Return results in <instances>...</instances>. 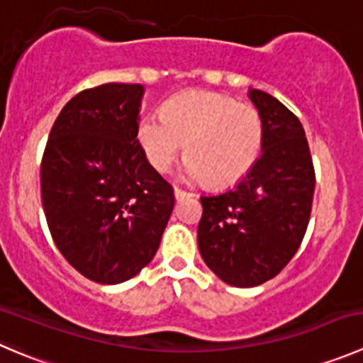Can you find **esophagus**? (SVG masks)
<instances>
[{"label": "esophagus", "mask_w": 363, "mask_h": 363, "mask_svg": "<svg viewBox=\"0 0 363 363\" xmlns=\"http://www.w3.org/2000/svg\"><path fill=\"white\" fill-rule=\"evenodd\" d=\"M174 195H175V200H184V199H189V196H193V193L184 191V189L181 188H174Z\"/></svg>", "instance_id": "34e87169"}]
</instances>
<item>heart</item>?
<instances>
[{"label": "heart", "mask_w": 363, "mask_h": 363, "mask_svg": "<svg viewBox=\"0 0 363 363\" xmlns=\"http://www.w3.org/2000/svg\"><path fill=\"white\" fill-rule=\"evenodd\" d=\"M138 143L157 172L170 170L184 149L189 179L225 188L259 160L264 121L257 108L227 94L188 90L167 101L161 113L142 117Z\"/></svg>", "instance_id": "heart-1"}]
</instances>
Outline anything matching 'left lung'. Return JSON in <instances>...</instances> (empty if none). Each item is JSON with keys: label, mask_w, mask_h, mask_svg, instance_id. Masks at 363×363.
<instances>
[{"label": "left lung", "mask_w": 363, "mask_h": 363, "mask_svg": "<svg viewBox=\"0 0 363 363\" xmlns=\"http://www.w3.org/2000/svg\"><path fill=\"white\" fill-rule=\"evenodd\" d=\"M264 121V145L232 189L200 196L199 250L214 275L234 287L277 277L298 252L311 220L314 164L301 122L279 99L250 88Z\"/></svg>", "instance_id": "1"}]
</instances>
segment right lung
Instances as JSON below:
<instances>
[{
  "mask_svg": "<svg viewBox=\"0 0 363 363\" xmlns=\"http://www.w3.org/2000/svg\"><path fill=\"white\" fill-rule=\"evenodd\" d=\"M143 94L142 84L108 83L74 96L40 164L52 241L74 269L106 286L152 260L175 203L136 138Z\"/></svg>",
  "mask_w": 363,
  "mask_h": 363,
  "instance_id": "1",
  "label": "right lung"
}]
</instances>
